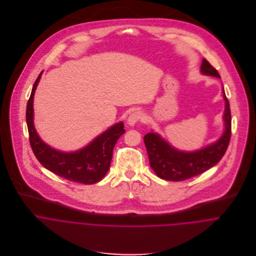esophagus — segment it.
Listing matches in <instances>:
<instances>
[{"instance_id":"esophagus-1","label":"esophagus","mask_w":256,"mask_h":256,"mask_svg":"<svg viewBox=\"0 0 256 256\" xmlns=\"http://www.w3.org/2000/svg\"><path fill=\"white\" fill-rule=\"evenodd\" d=\"M141 118H142V113L139 112V111H135V112H133V113L130 114V116L128 117L127 122H128V124H129L130 126H133V125H135L138 121H140Z\"/></svg>"}]
</instances>
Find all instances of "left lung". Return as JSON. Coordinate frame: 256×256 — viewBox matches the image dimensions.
<instances>
[{
    "label": "left lung",
    "instance_id": "left-lung-1",
    "mask_svg": "<svg viewBox=\"0 0 256 256\" xmlns=\"http://www.w3.org/2000/svg\"><path fill=\"white\" fill-rule=\"evenodd\" d=\"M201 72L220 78L218 71L206 59L202 61ZM222 92L226 102L224 113L226 128L222 136L216 143L199 150L186 152L172 148L156 133H148L144 136L150 166L160 178L172 182L186 180L216 166L224 156L232 135V116L224 90Z\"/></svg>",
    "mask_w": 256,
    "mask_h": 256
}]
</instances>
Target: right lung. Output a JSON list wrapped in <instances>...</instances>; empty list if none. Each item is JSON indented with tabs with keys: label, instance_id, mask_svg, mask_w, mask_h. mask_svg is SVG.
<instances>
[{
	"label": "right lung",
	"instance_id": "1",
	"mask_svg": "<svg viewBox=\"0 0 256 256\" xmlns=\"http://www.w3.org/2000/svg\"><path fill=\"white\" fill-rule=\"evenodd\" d=\"M41 73L32 86L26 106V124L30 143L38 162L58 176L74 182L94 184L100 182L110 168L113 148L125 133L123 122L110 127L92 143L74 152L56 150L38 136L34 125V96Z\"/></svg>",
	"mask_w": 256,
	"mask_h": 256
}]
</instances>
